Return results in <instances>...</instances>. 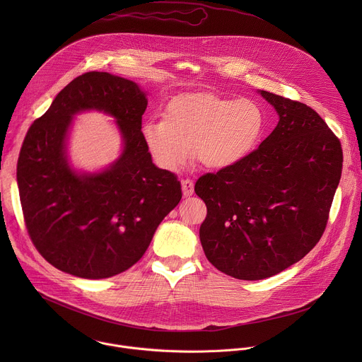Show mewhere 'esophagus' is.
I'll list each match as a JSON object with an SVG mask.
<instances>
[{"mask_svg":"<svg viewBox=\"0 0 362 362\" xmlns=\"http://www.w3.org/2000/svg\"><path fill=\"white\" fill-rule=\"evenodd\" d=\"M182 185V194L184 197H191L194 195V182L191 180H182L181 181Z\"/></svg>","mask_w":362,"mask_h":362,"instance_id":"obj_1","label":"esophagus"}]
</instances>
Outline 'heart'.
<instances>
[{
    "mask_svg": "<svg viewBox=\"0 0 362 362\" xmlns=\"http://www.w3.org/2000/svg\"><path fill=\"white\" fill-rule=\"evenodd\" d=\"M264 132V114L251 99L188 93L173 99L163 121L144 124L142 141L156 164L170 173L192 157L210 170H226L248 160Z\"/></svg>",
    "mask_w": 362,
    "mask_h": 362,
    "instance_id": "1",
    "label": "heart"
}]
</instances>
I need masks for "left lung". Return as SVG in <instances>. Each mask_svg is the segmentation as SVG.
<instances>
[{
  "mask_svg": "<svg viewBox=\"0 0 362 362\" xmlns=\"http://www.w3.org/2000/svg\"><path fill=\"white\" fill-rule=\"evenodd\" d=\"M277 127L244 163L195 184L207 214L199 238L207 260L240 280L272 277L320 240L340 182V141L307 104L259 90Z\"/></svg>",
  "mask_w": 362,
  "mask_h": 362,
  "instance_id": "1",
  "label": "left lung"
}]
</instances>
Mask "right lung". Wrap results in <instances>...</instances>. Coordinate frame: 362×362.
I'll list each match as a JSON object with an SVG mask.
<instances>
[{
  "label": "right lung",
  "instance_id": "1",
  "mask_svg": "<svg viewBox=\"0 0 362 362\" xmlns=\"http://www.w3.org/2000/svg\"><path fill=\"white\" fill-rule=\"evenodd\" d=\"M146 92L108 72L68 83L29 128L16 165L21 205L32 243L54 267L107 279L146 252L161 220L180 204L177 175L156 167L144 141ZM96 109L112 116L120 157L102 172H76L66 145L73 117Z\"/></svg>",
  "mask_w": 362,
  "mask_h": 362
}]
</instances>
